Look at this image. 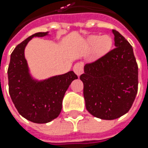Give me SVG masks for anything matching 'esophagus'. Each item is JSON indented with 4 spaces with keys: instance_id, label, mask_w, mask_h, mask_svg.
Segmentation results:
<instances>
[{
    "instance_id": "obj_1",
    "label": "esophagus",
    "mask_w": 148,
    "mask_h": 148,
    "mask_svg": "<svg viewBox=\"0 0 148 148\" xmlns=\"http://www.w3.org/2000/svg\"><path fill=\"white\" fill-rule=\"evenodd\" d=\"M83 63L82 62H77V64H75L73 67V71L77 74V76H80L83 72Z\"/></svg>"
}]
</instances>
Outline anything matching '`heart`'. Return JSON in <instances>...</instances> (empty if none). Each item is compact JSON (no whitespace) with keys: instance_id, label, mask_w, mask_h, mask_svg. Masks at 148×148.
<instances>
[{"instance_id":"b5f03b06","label":"heart","mask_w":148,"mask_h":148,"mask_svg":"<svg viewBox=\"0 0 148 148\" xmlns=\"http://www.w3.org/2000/svg\"><path fill=\"white\" fill-rule=\"evenodd\" d=\"M88 43L90 47L95 46L96 52L99 55H103L110 49L112 46V39L108 35H104V36L95 35L89 38Z\"/></svg>"}]
</instances>
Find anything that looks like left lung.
I'll return each instance as SVG.
<instances>
[{
    "mask_svg": "<svg viewBox=\"0 0 148 148\" xmlns=\"http://www.w3.org/2000/svg\"><path fill=\"white\" fill-rule=\"evenodd\" d=\"M115 48L95 62L86 64L82 81L86 108L93 116L112 120L128 113L138 86V67L134 50L115 29Z\"/></svg>",
    "mask_w": 148,
    "mask_h": 148,
    "instance_id": "1",
    "label": "left lung"
}]
</instances>
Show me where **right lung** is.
<instances>
[{
	"label": "right lung",
	"instance_id": "right-lung-1",
	"mask_svg": "<svg viewBox=\"0 0 148 148\" xmlns=\"http://www.w3.org/2000/svg\"><path fill=\"white\" fill-rule=\"evenodd\" d=\"M48 32L33 34L18 44L10 55L9 64V93L16 110L26 119L46 123L58 116L62 99L71 82L77 79L74 71L38 82L29 75L25 58V49L34 37H43Z\"/></svg>",
	"mask_w": 148,
	"mask_h": 148
}]
</instances>
